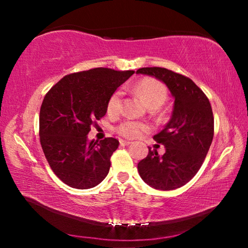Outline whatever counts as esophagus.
I'll return each mask as SVG.
<instances>
[{"mask_svg": "<svg viewBox=\"0 0 248 248\" xmlns=\"http://www.w3.org/2000/svg\"><path fill=\"white\" fill-rule=\"evenodd\" d=\"M119 142H120V145H129V144H131V141H128V140H123V139H121Z\"/></svg>", "mask_w": 248, "mask_h": 248, "instance_id": "esophagus-1", "label": "esophagus"}]
</instances>
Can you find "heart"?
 <instances>
[{
  "label": "heart",
  "mask_w": 248,
  "mask_h": 248,
  "mask_svg": "<svg viewBox=\"0 0 248 248\" xmlns=\"http://www.w3.org/2000/svg\"><path fill=\"white\" fill-rule=\"evenodd\" d=\"M134 90L139 94L142 98L145 100V103L151 106L159 107L164 104L167 97L166 86L162 82L152 78H142L134 86ZM121 91H116L110 95L107 102V110L110 114L119 111L121 106ZM149 129V125L140 121L125 120L123 124H120L117 127V131L120 136L125 138H137L141 136Z\"/></svg>",
  "instance_id": "1"
}]
</instances>
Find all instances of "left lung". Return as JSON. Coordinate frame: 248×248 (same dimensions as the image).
Listing matches in <instances>:
<instances>
[{"label": "left lung", "instance_id": "8db88e82", "mask_svg": "<svg viewBox=\"0 0 248 248\" xmlns=\"http://www.w3.org/2000/svg\"><path fill=\"white\" fill-rule=\"evenodd\" d=\"M138 74L159 79L169 87L174 107L169 123L153 139L165 146L159 156L149 154L138 164L141 178L159 190H173L186 185L197 174L211 145L215 120L207 96L189 78L165 68H142Z\"/></svg>", "mask_w": 248, "mask_h": 248}]
</instances>
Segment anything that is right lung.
Instances as JSON below:
<instances>
[{"label":"right lung","instance_id":"1","mask_svg":"<svg viewBox=\"0 0 248 248\" xmlns=\"http://www.w3.org/2000/svg\"><path fill=\"white\" fill-rule=\"evenodd\" d=\"M134 71L96 68L65 75L46 94L39 115L40 144L62 182L90 189L106 177L119 141L87 139L91 125L106 115L110 95Z\"/></svg>","mask_w":248,"mask_h":248}]
</instances>
